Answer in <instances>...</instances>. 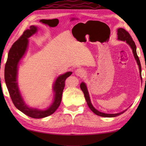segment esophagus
<instances>
[{"label":"esophagus","instance_id":"esophagus-1","mask_svg":"<svg viewBox=\"0 0 146 146\" xmlns=\"http://www.w3.org/2000/svg\"><path fill=\"white\" fill-rule=\"evenodd\" d=\"M75 74L80 77H83L86 74V71L85 70H83V68H78L75 71Z\"/></svg>","mask_w":146,"mask_h":146}]
</instances>
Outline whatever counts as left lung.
Returning a JSON list of instances; mask_svg holds the SVG:
<instances>
[{
  "instance_id": "left-lung-1",
  "label": "left lung",
  "mask_w": 146,
  "mask_h": 146,
  "mask_svg": "<svg viewBox=\"0 0 146 146\" xmlns=\"http://www.w3.org/2000/svg\"><path fill=\"white\" fill-rule=\"evenodd\" d=\"M117 36H118V39L121 40V41H126L128 44L131 46V47L132 49V52L133 54L134 55V57L135 60L137 61V63L139 65V71H140V76L141 78H142V76H141V62L140 60H139V58L138 57V56L137 54V52H136V46L134 41H133V39L132 38L131 36L130 35V34L126 30H125L123 28H119L117 29ZM80 88L82 89V92L84 94V96L85 98V100L87 102V104L88 105L89 108H90V110L94 112V113H95L97 115L101 116V117H117L118 115H120V114L123 113L125 111H123L122 112L120 113H114V114H108V113H102L100 112V111H98L97 110H96L95 108L93 107L92 104H91L90 102V97L88 95V92L87 90V88H86V85L84 83L82 82L81 84H80Z\"/></svg>"
}]
</instances>
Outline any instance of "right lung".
I'll list each match as a JSON object with an SVG mask.
<instances>
[{
	"label": "right lung",
	"mask_w": 146,
	"mask_h": 146,
	"mask_svg": "<svg viewBox=\"0 0 146 146\" xmlns=\"http://www.w3.org/2000/svg\"><path fill=\"white\" fill-rule=\"evenodd\" d=\"M37 27L31 26L29 29L24 31L23 35L15 41L9 51L8 58L5 66V82L9 95L15 107L27 116L34 119H41L53 113L60 106L62 94L65 86V80L72 72H67L62 75L55 81L53 90L55 93L53 103L45 110L31 108L27 106L22 98L17 83V71L18 63L25 53L28 44V39L37 31Z\"/></svg>",
	"instance_id": "1"
}]
</instances>
